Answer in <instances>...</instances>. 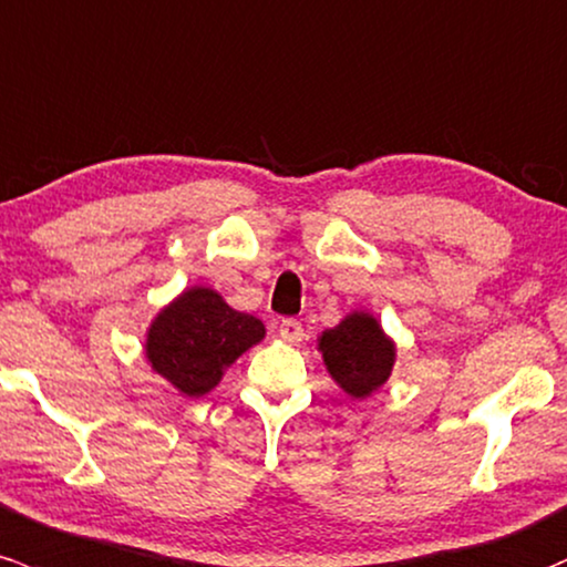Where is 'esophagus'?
<instances>
[{
	"instance_id": "esophagus-1",
	"label": "esophagus",
	"mask_w": 567,
	"mask_h": 567,
	"mask_svg": "<svg viewBox=\"0 0 567 567\" xmlns=\"http://www.w3.org/2000/svg\"><path fill=\"white\" fill-rule=\"evenodd\" d=\"M279 336H282V341H288V344H298V341L303 339V326L293 317H285V320H279Z\"/></svg>"
}]
</instances>
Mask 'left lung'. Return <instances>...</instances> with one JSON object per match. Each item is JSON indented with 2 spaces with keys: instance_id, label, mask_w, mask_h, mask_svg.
Instances as JSON below:
<instances>
[{
  "instance_id": "8db88e82",
  "label": "left lung",
  "mask_w": 567,
  "mask_h": 567,
  "mask_svg": "<svg viewBox=\"0 0 567 567\" xmlns=\"http://www.w3.org/2000/svg\"><path fill=\"white\" fill-rule=\"evenodd\" d=\"M328 374L347 395L369 398L377 393L395 365V341L384 333L371 312H350L336 328L317 336Z\"/></svg>"
}]
</instances>
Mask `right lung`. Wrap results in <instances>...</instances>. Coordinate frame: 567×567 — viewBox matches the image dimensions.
<instances>
[{"label":"right lung","mask_w":567,"mask_h":567,"mask_svg":"<svg viewBox=\"0 0 567 567\" xmlns=\"http://www.w3.org/2000/svg\"><path fill=\"white\" fill-rule=\"evenodd\" d=\"M264 336L258 317L236 312L213 288L193 285L155 315L147 328L145 358L155 374L185 398H202Z\"/></svg>","instance_id":"right-lung-1"}]
</instances>
